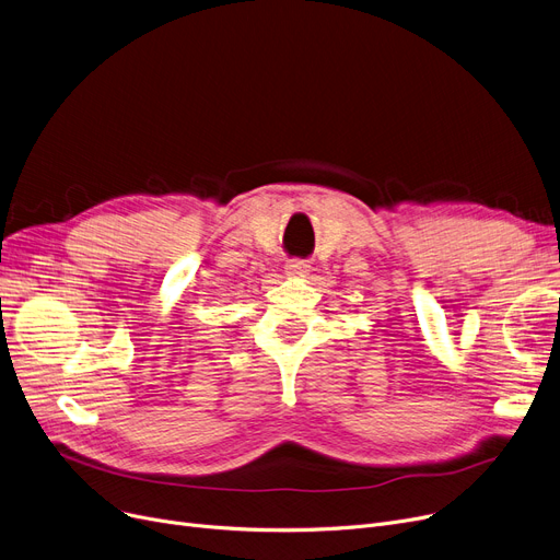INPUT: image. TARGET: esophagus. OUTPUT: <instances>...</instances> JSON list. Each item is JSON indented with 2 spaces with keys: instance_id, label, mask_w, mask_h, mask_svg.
<instances>
[{
  "instance_id": "34e87169",
  "label": "esophagus",
  "mask_w": 560,
  "mask_h": 560,
  "mask_svg": "<svg viewBox=\"0 0 560 560\" xmlns=\"http://www.w3.org/2000/svg\"><path fill=\"white\" fill-rule=\"evenodd\" d=\"M308 270H311V265H308L306 260H302V258H292V260H288V265H285V272H288L290 277H304Z\"/></svg>"
}]
</instances>
